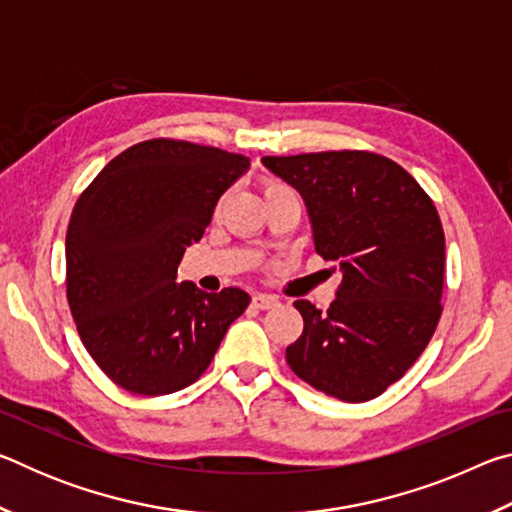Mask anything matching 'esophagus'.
Wrapping results in <instances>:
<instances>
[{
  "mask_svg": "<svg viewBox=\"0 0 512 512\" xmlns=\"http://www.w3.org/2000/svg\"><path fill=\"white\" fill-rule=\"evenodd\" d=\"M253 305L257 309H273V307L280 305V300H277L275 296H271V293H255Z\"/></svg>",
  "mask_w": 512,
  "mask_h": 512,
  "instance_id": "1",
  "label": "esophagus"
}]
</instances>
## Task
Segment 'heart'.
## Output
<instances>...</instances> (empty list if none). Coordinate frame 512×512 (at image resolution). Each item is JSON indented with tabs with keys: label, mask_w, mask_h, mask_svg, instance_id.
I'll list each match as a JSON object with an SVG mask.
<instances>
[{
	"label": "heart",
	"mask_w": 512,
	"mask_h": 512,
	"mask_svg": "<svg viewBox=\"0 0 512 512\" xmlns=\"http://www.w3.org/2000/svg\"><path fill=\"white\" fill-rule=\"evenodd\" d=\"M277 189H289V187H284V185H280V183H266V187H264V194L277 192Z\"/></svg>",
	"instance_id": "heart-1"
}]
</instances>
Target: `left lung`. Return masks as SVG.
Returning <instances> with one entry per match:
<instances>
[{"label": "left lung", "mask_w": 512, "mask_h": 512, "mask_svg": "<svg viewBox=\"0 0 512 512\" xmlns=\"http://www.w3.org/2000/svg\"><path fill=\"white\" fill-rule=\"evenodd\" d=\"M305 201L316 253L341 268L336 300L287 348L296 375L343 402H366L409 370L440 318L445 232L411 173L368 151L262 158Z\"/></svg>", "instance_id": "obj_1"}]
</instances>
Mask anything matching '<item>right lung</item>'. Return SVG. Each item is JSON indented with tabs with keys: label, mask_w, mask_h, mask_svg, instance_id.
Listing matches in <instances>:
<instances>
[{
	"label": "right lung",
	"mask_w": 512,
	"mask_h": 512,
	"mask_svg": "<svg viewBox=\"0 0 512 512\" xmlns=\"http://www.w3.org/2000/svg\"><path fill=\"white\" fill-rule=\"evenodd\" d=\"M248 169L244 155L149 140L110 160L76 201L67 302L85 350L117 386L167 395L194 384L246 311V291L205 293L176 275Z\"/></svg>",
	"instance_id": "add662e5"
}]
</instances>
